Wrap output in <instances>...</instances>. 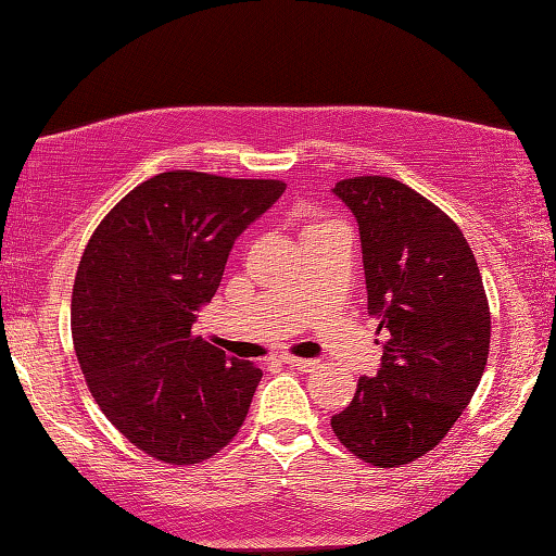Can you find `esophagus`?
Here are the masks:
<instances>
[{"label":"esophagus","mask_w":556,"mask_h":556,"mask_svg":"<svg viewBox=\"0 0 556 556\" xmlns=\"http://www.w3.org/2000/svg\"><path fill=\"white\" fill-rule=\"evenodd\" d=\"M279 361L289 365V368H296V370H314L318 365V361H306V357H294V355H281Z\"/></svg>","instance_id":"obj_1"}]
</instances>
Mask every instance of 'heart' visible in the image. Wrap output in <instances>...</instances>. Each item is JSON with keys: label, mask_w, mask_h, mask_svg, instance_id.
<instances>
[{"label": "heart", "mask_w": 556, "mask_h": 556, "mask_svg": "<svg viewBox=\"0 0 556 556\" xmlns=\"http://www.w3.org/2000/svg\"><path fill=\"white\" fill-rule=\"evenodd\" d=\"M324 225H331V223H324V220H312V223H306V225H304V232L318 230V228H324ZM304 232H301V235H304Z\"/></svg>", "instance_id": "1"}]
</instances>
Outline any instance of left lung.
Here are the masks:
<instances>
[{
    "label": "left lung",
    "mask_w": 556,
    "mask_h": 556,
    "mask_svg": "<svg viewBox=\"0 0 556 556\" xmlns=\"http://www.w3.org/2000/svg\"><path fill=\"white\" fill-rule=\"evenodd\" d=\"M331 191L357 223L368 314L388 331L378 375L357 380L331 427L365 464L394 468L434 448L473 397L491 312L464 232L425 195L388 176Z\"/></svg>",
    "instance_id": "obj_1"
}]
</instances>
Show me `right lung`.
Instances as JSON below:
<instances>
[{
  "label": "right lung",
  "instance_id": "add662e5",
  "mask_svg": "<svg viewBox=\"0 0 556 556\" xmlns=\"http://www.w3.org/2000/svg\"><path fill=\"white\" fill-rule=\"evenodd\" d=\"M287 184L166 172L92 232L73 285L75 355L105 417L144 454L199 464L248 417L262 370L193 336L235 240Z\"/></svg>",
  "mask_w": 556,
  "mask_h": 556
}]
</instances>
